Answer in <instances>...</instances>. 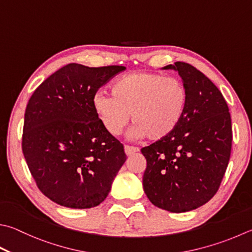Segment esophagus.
I'll list each match as a JSON object with an SVG mask.
<instances>
[{"label":"esophagus","instance_id":"esophagus-1","mask_svg":"<svg viewBox=\"0 0 252 252\" xmlns=\"http://www.w3.org/2000/svg\"><path fill=\"white\" fill-rule=\"evenodd\" d=\"M124 150H125L126 156H131V155H134V154L138 153V151H139L138 148H136V147H130V146H125Z\"/></svg>","mask_w":252,"mask_h":252}]
</instances>
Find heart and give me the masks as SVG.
Wrapping results in <instances>:
<instances>
[{
  "mask_svg": "<svg viewBox=\"0 0 252 252\" xmlns=\"http://www.w3.org/2000/svg\"><path fill=\"white\" fill-rule=\"evenodd\" d=\"M188 102V88L180 78L136 71L115 80L111 85V95L97 92L93 107L111 135H118L124 129L131 114L134 135L159 141L177 129Z\"/></svg>",
  "mask_w": 252,
  "mask_h": 252,
  "instance_id": "b5f03b06",
  "label": "heart"
}]
</instances>
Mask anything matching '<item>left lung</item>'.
Here are the masks:
<instances>
[{
    "instance_id": "obj_1",
    "label": "left lung",
    "mask_w": 252,
    "mask_h": 252,
    "mask_svg": "<svg viewBox=\"0 0 252 252\" xmlns=\"http://www.w3.org/2000/svg\"><path fill=\"white\" fill-rule=\"evenodd\" d=\"M162 69L178 71L189 102L177 129L141 149L142 185L155 206L184 213L204 205L220 188L230 158L231 118L222 94L201 71L181 61Z\"/></svg>"
}]
</instances>
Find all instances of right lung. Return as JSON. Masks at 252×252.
Returning a JSON list of instances; mask_svg holds the SVG:
<instances>
[{
    "label": "right lung",
    "instance_id": "add662e5",
    "mask_svg": "<svg viewBox=\"0 0 252 252\" xmlns=\"http://www.w3.org/2000/svg\"><path fill=\"white\" fill-rule=\"evenodd\" d=\"M124 70L69 63L47 78L28 101L23 154L38 189L52 202L82 210L97 206L110 193L126 155L104 128L93 97Z\"/></svg>",
    "mask_w": 252,
    "mask_h": 252
}]
</instances>
